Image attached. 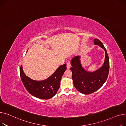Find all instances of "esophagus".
I'll return each mask as SVG.
<instances>
[{
    "label": "esophagus",
    "instance_id": "obj_1",
    "mask_svg": "<svg viewBox=\"0 0 126 126\" xmlns=\"http://www.w3.org/2000/svg\"><path fill=\"white\" fill-rule=\"evenodd\" d=\"M71 63L70 62H68L67 63H66V67H67V69H69L71 67Z\"/></svg>",
    "mask_w": 126,
    "mask_h": 126
}]
</instances>
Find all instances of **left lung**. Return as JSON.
I'll list each match as a JSON object with an SVG mask.
<instances>
[{
	"label": "left lung",
	"instance_id": "left-lung-1",
	"mask_svg": "<svg viewBox=\"0 0 126 126\" xmlns=\"http://www.w3.org/2000/svg\"><path fill=\"white\" fill-rule=\"evenodd\" d=\"M94 45H97L105 51L104 63L98 70L93 72L85 71L80 62V56H76L71 60L72 79L75 87L80 93L88 94L94 93L104 84L108 76L109 60L106 48L98 39L94 40Z\"/></svg>",
	"mask_w": 126,
	"mask_h": 126
}]
</instances>
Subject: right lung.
<instances>
[{
    "label": "right lung",
    "instance_id": "add662e5",
    "mask_svg": "<svg viewBox=\"0 0 126 126\" xmlns=\"http://www.w3.org/2000/svg\"><path fill=\"white\" fill-rule=\"evenodd\" d=\"M66 69V63L62 65L47 79L36 81L25 75L20 66V77L24 86L28 92L34 97L41 99H49L56 94L60 86V82Z\"/></svg>",
    "mask_w": 126,
    "mask_h": 126
}]
</instances>
